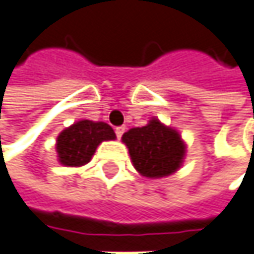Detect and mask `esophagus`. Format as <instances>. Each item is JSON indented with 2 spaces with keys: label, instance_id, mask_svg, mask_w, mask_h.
I'll return each mask as SVG.
<instances>
[{
  "label": "esophagus",
  "instance_id": "34e87169",
  "mask_svg": "<svg viewBox=\"0 0 254 254\" xmlns=\"http://www.w3.org/2000/svg\"><path fill=\"white\" fill-rule=\"evenodd\" d=\"M124 131H126V127H124V126L117 127V128H115V134H117V137H118V139H121V136L124 134Z\"/></svg>",
  "mask_w": 254,
  "mask_h": 254
}]
</instances>
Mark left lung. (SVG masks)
Listing matches in <instances>:
<instances>
[{
  "label": "left lung",
  "mask_w": 254,
  "mask_h": 254,
  "mask_svg": "<svg viewBox=\"0 0 254 254\" xmlns=\"http://www.w3.org/2000/svg\"><path fill=\"white\" fill-rule=\"evenodd\" d=\"M134 169L145 178H164L178 172L184 163L187 146L181 134L152 118L143 127L123 134Z\"/></svg>",
  "instance_id": "1"
}]
</instances>
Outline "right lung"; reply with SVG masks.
<instances>
[{"label":"right lung","instance_id":"1","mask_svg":"<svg viewBox=\"0 0 254 254\" xmlns=\"http://www.w3.org/2000/svg\"><path fill=\"white\" fill-rule=\"evenodd\" d=\"M114 139L115 133L106 123L90 120L73 123L58 136L56 151L59 161L67 167H81L91 160L103 140Z\"/></svg>","mask_w":254,"mask_h":254}]
</instances>
